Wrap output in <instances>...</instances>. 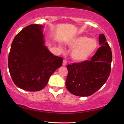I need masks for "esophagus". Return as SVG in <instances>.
Instances as JSON below:
<instances>
[{
	"label": "esophagus",
	"mask_w": 124,
	"mask_h": 124,
	"mask_svg": "<svg viewBox=\"0 0 124 124\" xmlns=\"http://www.w3.org/2000/svg\"><path fill=\"white\" fill-rule=\"evenodd\" d=\"M67 64V61L66 59H63V66H65V65H66Z\"/></svg>",
	"instance_id": "obj_1"
}]
</instances>
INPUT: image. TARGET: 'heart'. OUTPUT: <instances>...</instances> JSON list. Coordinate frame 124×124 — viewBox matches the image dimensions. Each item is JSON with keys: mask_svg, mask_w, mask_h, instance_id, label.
<instances>
[{"mask_svg": "<svg viewBox=\"0 0 124 124\" xmlns=\"http://www.w3.org/2000/svg\"><path fill=\"white\" fill-rule=\"evenodd\" d=\"M71 48H74L72 57L75 61L83 62L87 60L97 49L99 43L96 39L82 36L72 39L68 43ZM61 50H63L60 46Z\"/></svg>", "mask_w": 124, "mask_h": 124, "instance_id": "b5f03b06", "label": "heart"}]
</instances>
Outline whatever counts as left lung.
Listing matches in <instances>:
<instances>
[{
	"label": "left lung",
	"instance_id": "8db88e82",
	"mask_svg": "<svg viewBox=\"0 0 124 124\" xmlns=\"http://www.w3.org/2000/svg\"><path fill=\"white\" fill-rule=\"evenodd\" d=\"M101 46L90 61L67 65L66 87L75 96H90L104 85L111 69L112 52L103 34L100 35Z\"/></svg>",
	"mask_w": 124,
	"mask_h": 124
}]
</instances>
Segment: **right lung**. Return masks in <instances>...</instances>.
Masks as SVG:
<instances>
[{
	"label": "right lung",
	"mask_w": 124,
	"mask_h": 124,
	"mask_svg": "<svg viewBox=\"0 0 124 124\" xmlns=\"http://www.w3.org/2000/svg\"><path fill=\"white\" fill-rule=\"evenodd\" d=\"M43 26L30 24L16 35L8 54V66L16 86L30 92L42 90L62 66V57L54 55L44 45Z\"/></svg>",
	"instance_id": "1"
}]
</instances>
